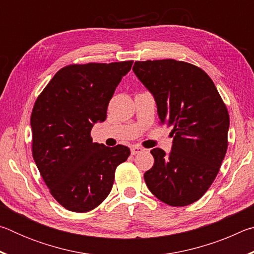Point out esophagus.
<instances>
[{"label": "esophagus", "instance_id": "34e87169", "mask_svg": "<svg viewBox=\"0 0 254 254\" xmlns=\"http://www.w3.org/2000/svg\"><path fill=\"white\" fill-rule=\"evenodd\" d=\"M142 151H144V149L141 148L140 145H133V147L131 148V153L132 154H137V153H140Z\"/></svg>", "mask_w": 254, "mask_h": 254}]
</instances>
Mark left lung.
<instances>
[{
    "label": "left lung",
    "instance_id": "1",
    "mask_svg": "<svg viewBox=\"0 0 254 254\" xmlns=\"http://www.w3.org/2000/svg\"><path fill=\"white\" fill-rule=\"evenodd\" d=\"M133 72L152 94L161 124L173 127L169 153L154 148L144 174L149 190L170 206L203 196L227 149L230 117L213 80L200 68L174 59L135 62Z\"/></svg>",
    "mask_w": 254,
    "mask_h": 254
}]
</instances>
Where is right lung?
<instances>
[{
    "mask_svg": "<svg viewBox=\"0 0 254 254\" xmlns=\"http://www.w3.org/2000/svg\"><path fill=\"white\" fill-rule=\"evenodd\" d=\"M133 62L64 67L46 86L31 114L32 156L51 195L66 209L85 213L109 196L126 145L93 142L91 131Z\"/></svg>",
    "mask_w": 254,
    "mask_h": 254,
    "instance_id": "right-lung-1",
    "label": "right lung"
}]
</instances>
